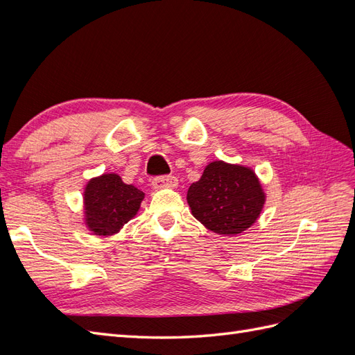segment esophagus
Listing matches in <instances>:
<instances>
[{
	"mask_svg": "<svg viewBox=\"0 0 355 355\" xmlns=\"http://www.w3.org/2000/svg\"><path fill=\"white\" fill-rule=\"evenodd\" d=\"M153 187L155 189L163 188H176L178 187V178L176 176H158L153 179Z\"/></svg>",
	"mask_w": 355,
	"mask_h": 355,
	"instance_id": "34e87169",
	"label": "esophagus"
}]
</instances>
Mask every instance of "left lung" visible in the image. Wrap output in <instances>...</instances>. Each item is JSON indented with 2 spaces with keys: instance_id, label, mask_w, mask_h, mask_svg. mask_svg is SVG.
<instances>
[{
  "instance_id": "obj_1",
  "label": "left lung",
  "mask_w": 355,
  "mask_h": 355,
  "mask_svg": "<svg viewBox=\"0 0 355 355\" xmlns=\"http://www.w3.org/2000/svg\"><path fill=\"white\" fill-rule=\"evenodd\" d=\"M265 192L250 167L213 161L188 189L191 213L207 230L237 235L261 216Z\"/></svg>"
}]
</instances>
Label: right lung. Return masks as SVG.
Instances as JSON below:
<instances>
[{
    "instance_id": "right-lung-1",
    "label": "right lung",
    "mask_w": 355,
    "mask_h": 355,
    "mask_svg": "<svg viewBox=\"0 0 355 355\" xmlns=\"http://www.w3.org/2000/svg\"><path fill=\"white\" fill-rule=\"evenodd\" d=\"M84 220L93 235L110 237L133 219L145 194L115 173L93 178L84 189Z\"/></svg>"
}]
</instances>
